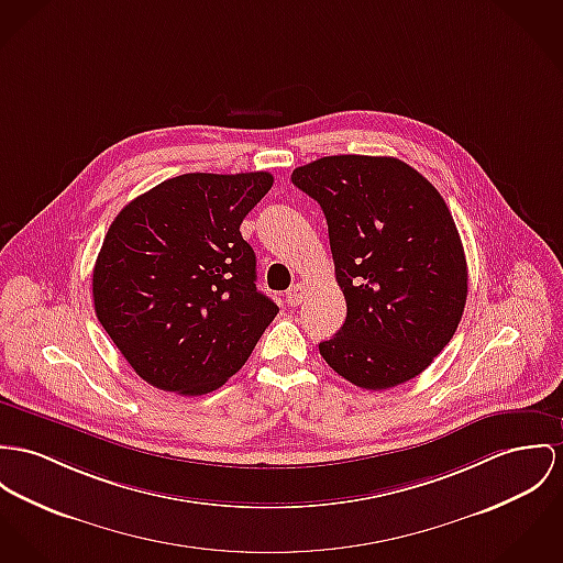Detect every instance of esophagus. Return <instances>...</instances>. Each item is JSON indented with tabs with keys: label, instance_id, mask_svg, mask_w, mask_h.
Returning a JSON list of instances; mask_svg holds the SVG:
<instances>
[{
	"label": "esophagus",
	"instance_id": "obj_1",
	"mask_svg": "<svg viewBox=\"0 0 563 563\" xmlns=\"http://www.w3.org/2000/svg\"><path fill=\"white\" fill-rule=\"evenodd\" d=\"M303 294H306V285H303V283H296V285L287 291V303H289V306H300L303 300Z\"/></svg>",
	"mask_w": 563,
	"mask_h": 563
}]
</instances>
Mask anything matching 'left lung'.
I'll return each mask as SVG.
<instances>
[{"label":"left lung","mask_w":563,"mask_h":563,"mask_svg":"<svg viewBox=\"0 0 563 563\" xmlns=\"http://www.w3.org/2000/svg\"><path fill=\"white\" fill-rule=\"evenodd\" d=\"M291 181L328 220L343 328L319 343L357 388L400 386L431 366L467 302V261L443 197L389 156H325Z\"/></svg>","instance_id":"left-lung-1"}]
</instances>
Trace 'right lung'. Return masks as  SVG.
<instances>
[{"label":"right lung","instance_id":"obj_1","mask_svg":"<svg viewBox=\"0 0 563 563\" xmlns=\"http://www.w3.org/2000/svg\"><path fill=\"white\" fill-rule=\"evenodd\" d=\"M272 184L267 172L177 175L111 222L93 265V308L150 386L181 396L220 388L276 317L240 233Z\"/></svg>","mask_w":563,"mask_h":563}]
</instances>
